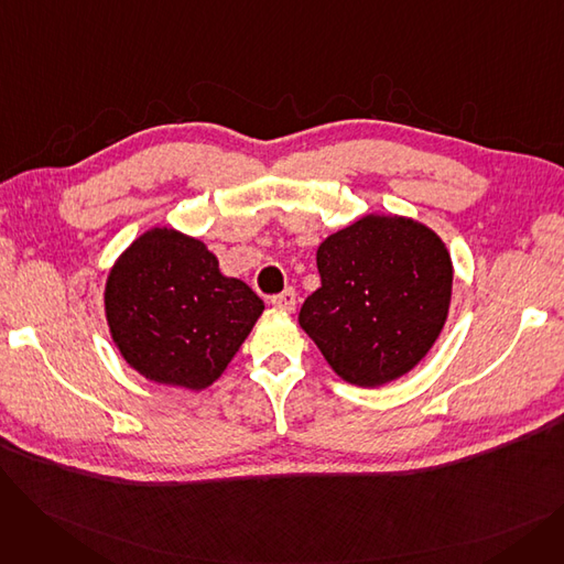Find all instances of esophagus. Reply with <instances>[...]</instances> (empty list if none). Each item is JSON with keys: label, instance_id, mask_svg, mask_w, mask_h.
<instances>
[{"label": "esophagus", "instance_id": "obj_1", "mask_svg": "<svg viewBox=\"0 0 564 564\" xmlns=\"http://www.w3.org/2000/svg\"><path fill=\"white\" fill-rule=\"evenodd\" d=\"M272 306H276L279 311H285V313H292L294 306H297V294H294L292 288H288L281 294H274Z\"/></svg>", "mask_w": 564, "mask_h": 564}]
</instances>
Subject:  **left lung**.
<instances>
[{"instance_id": "8db88e82", "label": "left lung", "mask_w": 564, "mask_h": 564, "mask_svg": "<svg viewBox=\"0 0 564 564\" xmlns=\"http://www.w3.org/2000/svg\"><path fill=\"white\" fill-rule=\"evenodd\" d=\"M322 285L300 311L332 370L361 389L416 368L448 319L453 260L446 242L402 215H364L317 247Z\"/></svg>"}]
</instances>
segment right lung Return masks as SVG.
<instances>
[{
	"mask_svg": "<svg viewBox=\"0 0 564 564\" xmlns=\"http://www.w3.org/2000/svg\"><path fill=\"white\" fill-rule=\"evenodd\" d=\"M264 304L217 256L171 226H153L116 258L105 317L130 368L162 387L203 391L224 375Z\"/></svg>",
	"mask_w": 564,
	"mask_h": 564,
	"instance_id": "add662e5",
	"label": "right lung"
}]
</instances>
